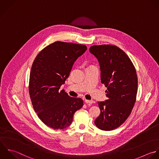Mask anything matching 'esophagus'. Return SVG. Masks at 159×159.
<instances>
[{"label":"esophagus","instance_id":"34e87169","mask_svg":"<svg viewBox=\"0 0 159 159\" xmlns=\"http://www.w3.org/2000/svg\"><path fill=\"white\" fill-rule=\"evenodd\" d=\"M85 103L87 104H92L93 103V100H85Z\"/></svg>","mask_w":159,"mask_h":159}]
</instances>
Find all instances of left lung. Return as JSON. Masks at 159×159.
Here are the masks:
<instances>
[{"instance_id":"obj_1","label":"left lung","mask_w":159,"mask_h":159,"mask_svg":"<svg viewBox=\"0 0 159 159\" xmlns=\"http://www.w3.org/2000/svg\"><path fill=\"white\" fill-rule=\"evenodd\" d=\"M89 50L98 60L101 82L107 88L108 98L98 103L100 115L95 124L101 130L111 131L126 121L134 106L138 85L136 70L128 56L116 46L94 45Z\"/></svg>"}]
</instances>
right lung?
I'll use <instances>...</instances> for the list:
<instances>
[{"label":"right lung","mask_w":159,"mask_h":159,"mask_svg":"<svg viewBox=\"0 0 159 159\" xmlns=\"http://www.w3.org/2000/svg\"><path fill=\"white\" fill-rule=\"evenodd\" d=\"M87 50L84 44L56 41L35 57L30 71L29 95L34 111L47 126L63 129L84 105L82 98L70 97L61 86L69 77L75 60Z\"/></svg>","instance_id":"1"}]
</instances>
